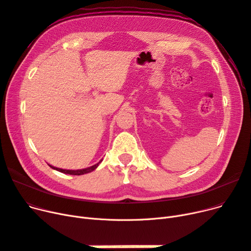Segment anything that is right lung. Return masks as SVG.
I'll return each instance as SVG.
<instances>
[{
    "label": "right lung",
    "instance_id": "obj_1",
    "mask_svg": "<svg viewBox=\"0 0 251 251\" xmlns=\"http://www.w3.org/2000/svg\"><path fill=\"white\" fill-rule=\"evenodd\" d=\"M102 160H100L99 163H96V164L90 166V167H87V168H83V169H77V170H70V169H61V168H57V167H54L52 165H49L52 169L54 170H57L61 173H65V174H71V176H82V174H86V173H89L92 172L93 170H95L99 165L100 164Z\"/></svg>",
    "mask_w": 251,
    "mask_h": 251
}]
</instances>
